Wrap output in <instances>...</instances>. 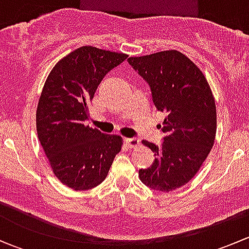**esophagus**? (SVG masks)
Wrapping results in <instances>:
<instances>
[{
    "label": "esophagus",
    "instance_id": "obj_1",
    "mask_svg": "<svg viewBox=\"0 0 249 249\" xmlns=\"http://www.w3.org/2000/svg\"><path fill=\"white\" fill-rule=\"evenodd\" d=\"M125 142H126V144L129 145L130 148H135V147H137V145H140V140L136 139V137H132V139H126L125 140Z\"/></svg>",
    "mask_w": 249,
    "mask_h": 249
}]
</instances>
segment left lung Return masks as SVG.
<instances>
[{"mask_svg": "<svg viewBox=\"0 0 249 249\" xmlns=\"http://www.w3.org/2000/svg\"><path fill=\"white\" fill-rule=\"evenodd\" d=\"M129 64L150 87L152 100L166 118L160 125V145L142 141L155 160L139 171L150 189L167 193L187 184L199 171L214 144L217 110L201 70L177 50L129 57Z\"/></svg>", "mask_w": 249, "mask_h": 249, "instance_id": "8db88e82", "label": "left lung"}]
</instances>
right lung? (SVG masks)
<instances>
[{
	"label": "right lung",
	"mask_w": 249,
	"mask_h": 249,
	"mask_svg": "<svg viewBox=\"0 0 249 249\" xmlns=\"http://www.w3.org/2000/svg\"><path fill=\"white\" fill-rule=\"evenodd\" d=\"M127 57L91 46L80 47L50 71L36 112L39 142L57 179L74 190L92 189L107 177L123 139L85 125L104 77Z\"/></svg>",
	"instance_id": "1"
}]
</instances>
